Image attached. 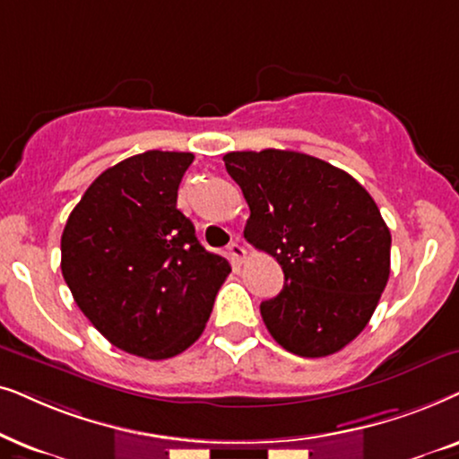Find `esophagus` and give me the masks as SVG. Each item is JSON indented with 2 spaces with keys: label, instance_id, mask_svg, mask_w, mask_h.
I'll return each instance as SVG.
<instances>
[{
  "label": "esophagus",
  "instance_id": "esophagus-1",
  "mask_svg": "<svg viewBox=\"0 0 459 459\" xmlns=\"http://www.w3.org/2000/svg\"><path fill=\"white\" fill-rule=\"evenodd\" d=\"M226 249H229V255H230V260H233V262H237V264H241V262H243V260H246V255H247V252H246V247H243V246H241V243H237V241H233V243H230V246H229V247H226Z\"/></svg>",
  "mask_w": 459,
  "mask_h": 459
}]
</instances>
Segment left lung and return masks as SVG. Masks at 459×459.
I'll return each mask as SVG.
<instances>
[{
  "label": "left lung",
  "mask_w": 459,
  "mask_h": 459,
  "mask_svg": "<svg viewBox=\"0 0 459 459\" xmlns=\"http://www.w3.org/2000/svg\"><path fill=\"white\" fill-rule=\"evenodd\" d=\"M226 172L249 205L246 239L283 268L260 304L274 340L298 357H327L368 325L390 274V230L371 195L323 159L235 151Z\"/></svg>",
  "instance_id": "obj_1"
}]
</instances>
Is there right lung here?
<instances>
[{
    "instance_id": "obj_1",
    "label": "right lung",
    "mask_w": 459,
    "mask_h": 459,
    "mask_svg": "<svg viewBox=\"0 0 459 459\" xmlns=\"http://www.w3.org/2000/svg\"><path fill=\"white\" fill-rule=\"evenodd\" d=\"M193 152L146 151L108 168L71 212L60 268L77 307L113 346L161 361L204 333L230 273L178 207Z\"/></svg>"
}]
</instances>
